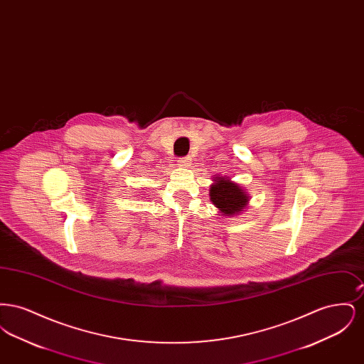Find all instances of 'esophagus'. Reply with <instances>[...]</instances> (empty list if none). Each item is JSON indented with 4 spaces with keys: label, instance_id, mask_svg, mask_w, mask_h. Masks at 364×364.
Segmentation results:
<instances>
[{
    "label": "esophagus",
    "instance_id": "esophagus-1",
    "mask_svg": "<svg viewBox=\"0 0 364 364\" xmlns=\"http://www.w3.org/2000/svg\"><path fill=\"white\" fill-rule=\"evenodd\" d=\"M177 165H178L180 168H188L191 165V161L188 158H180V159L177 161Z\"/></svg>",
    "mask_w": 364,
    "mask_h": 364
}]
</instances>
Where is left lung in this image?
Masks as SVG:
<instances>
[{
    "mask_svg": "<svg viewBox=\"0 0 364 364\" xmlns=\"http://www.w3.org/2000/svg\"><path fill=\"white\" fill-rule=\"evenodd\" d=\"M208 195L211 203L218 208L221 215L233 217L239 215L250 203V195L239 183H235L228 176L217 174L213 177Z\"/></svg>",
    "mask_w": 364,
    "mask_h": 364,
    "instance_id": "obj_1",
    "label": "left lung"
}]
</instances>
